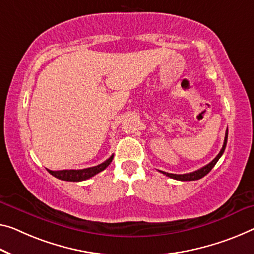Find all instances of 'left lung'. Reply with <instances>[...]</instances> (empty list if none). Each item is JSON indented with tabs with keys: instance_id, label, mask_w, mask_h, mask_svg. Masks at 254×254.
<instances>
[{
	"instance_id": "8db88e82",
	"label": "left lung",
	"mask_w": 254,
	"mask_h": 254,
	"mask_svg": "<svg viewBox=\"0 0 254 254\" xmlns=\"http://www.w3.org/2000/svg\"><path fill=\"white\" fill-rule=\"evenodd\" d=\"M227 137H228V129L226 131V135H225V140H224V145H222L221 150L219 153L216 158H214L211 162L208 163V165L202 167L201 169L198 170H195L193 173H190V174H184V175H177V174H169V173H166V171H161L160 170V173H162L163 175H166V176L173 178V179H177V181H183V182H186V181H197V179H201L202 177H204L206 174H209L210 171H211L212 168L214 167V165L218 162V160L220 159V157L224 153V151L226 149V144H227Z\"/></svg>"
}]
</instances>
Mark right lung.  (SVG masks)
I'll use <instances>...</instances> for the list:
<instances>
[{
    "instance_id": "add662e5",
    "label": "right lung",
    "mask_w": 254,
    "mask_h": 254,
    "mask_svg": "<svg viewBox=\"0 0 254 254\" xmlns=\"http://www.w3.org/2000/svg\"><path fill=\"white\" fill-rule=\"evenodd\" d=\"M112 159H114V154L111 155L110 158L105 160L104 162L101 163V165H97L95 167L91 168H85V169H78V170H50L48 169L49 173L52 175V176L57 177L58 179H61V181H67V182H81L86 181V179L95 176L96 174L101 173V171L104 170L109 165H110Z\"/></svg>"
}]
</instances>
